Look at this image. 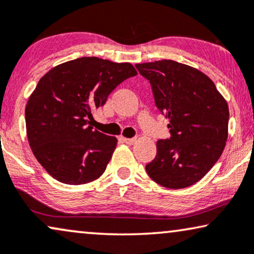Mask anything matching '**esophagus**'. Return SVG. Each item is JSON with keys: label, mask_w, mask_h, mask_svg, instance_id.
Segmentation results:
<instances>
[{"label": "esophagus", "mask_w": 254, "mask_h": 254, "mask_svg": "<svg viewBox=\"0 0 254 254\" xmlns=\"http://www.w3.org/2000/svg\"><path fill=\"white\" fill-rule=\"evenodd\" d=\"M121 139L123 140L124 143L129 144V145H132V144H133L134 142H136V138H125V137H122Z\"/></svg>", "instance_id": "1"}]
</instances>
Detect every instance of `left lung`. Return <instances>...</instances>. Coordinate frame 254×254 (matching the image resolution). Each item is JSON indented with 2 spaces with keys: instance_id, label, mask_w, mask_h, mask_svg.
Wrapping results in <instances>:
<instances>
[{
  "instance_id": "1",
  "label": "left lung",
  "mask_w": 254,
  "mask_h": 254,
  "mask_svg": "<svg viewBox=\"0 0 254 254\" xmlns=\"http://www.w3.org/2000/svg\"><path fill=\"white\" fill-rule=\"evenodd\" d=\"M150 82L156 107L169 118L171 137L157 142L147 175L169 189L200 181L223 153L229 129V107L208 77L171 60L136 64Z\"/></svg>"
}]
</instances>
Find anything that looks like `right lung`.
<instances>
[{
  "label": "right lung",
  "instance_id": "add662e5",
  "mask_svg": "<svg viewBox=\"0 0 254 254\" xmlns=\"http://www.w3.org/2000/svg\"><path fill=\"white\" fill-rule=\"evenodd\" d=\"M136 75L130 63L81 57L42 77L25 107V127L34 156L51 177L81 185L103 175L117 138L92 130V111Z\"/></svg>",
  "mask_w": 254,
  "mask_h": 254
}]
</instances>
